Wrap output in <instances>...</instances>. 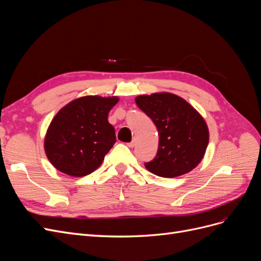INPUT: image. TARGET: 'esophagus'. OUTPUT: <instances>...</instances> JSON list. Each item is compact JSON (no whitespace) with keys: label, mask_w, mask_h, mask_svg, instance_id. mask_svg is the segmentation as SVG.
<instances>
[{"label":"esophagus","mask_w":261,"mask_h":261,"mask_svg":"<svg viewBox=\"0 0 261 261\" xmlns=\"http://www.w3.org/2000/svg\"><path fill=\"white\" fill-rule=\"evenodd\" d=\"M135 145H136V141H135V140H133V141H130V143L127 144V146H128L129 148H134V147H135Z\"/></svg>","instance_id":"obj_1"}]
</instances>
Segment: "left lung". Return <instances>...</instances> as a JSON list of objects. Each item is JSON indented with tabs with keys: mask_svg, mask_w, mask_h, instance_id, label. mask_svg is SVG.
I'll list each match as a JSON object with an SVG mask.
<instances>
[{
	"mask_svg": "<svg viewBox=\"0 0 261 261\" xmlns=\"http://www.w3.org/2000/svg\"><path fill=\"white\" fill-rule=\"evenodd\" d=\"M159 132L158 153L146 169L162 177H176L194 170L206 153L209 129L204 118L174 93L155 92L135 98Z\"/></svg>",
	"mask_w": 261,
	"mask_h": 261,
	"instance_id": "1",
	"label": "left lung"
}]
</instances>
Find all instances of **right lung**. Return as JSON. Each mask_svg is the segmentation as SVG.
<instances>
[{
	"label": "right lung",
	"mask_w": 261,
	"mask_h": 261,
	"mask_svg": "<svg viewBox=\"0 0 261 261\" xmlns=\"http://www.w3.org/2000/svg\"><path fill=\"white\" fill-rule=\"evenodd\" d=\"M117 97L85 96L70 101L53 117L44 151L53 167L69 176L96 171L116 141L108 114Z\"/></svg>",
	"instance_id": "add662e5"
}]
</instances>
